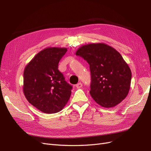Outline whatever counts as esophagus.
I'll return each mask as SVG.
<instances>
[{
	"instance_id": "esophagus-1",
	"label": "esophagus",
	"mask_w": 151,
	"mask_h": 151,
	"mask_svg": "<svg viewBox=\"0 0 151 151\" xmlns=\"http://www.w3.org/2000/svg\"><path fill=\"white\" fill-rule=\"evenodd\" d=\"M76 88H77V89H80V88H81L82 87H83V84H82V83H77V84H76Z\"/></svg>"
}]
</instances>
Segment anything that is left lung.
<instances>
[{
    "instance_id": "obj_1",
    "label": "left lung",
    "mask_w": 151,
    "mask_h": 151,
    "mask_svg": "<svg viewBox=\"0 0 151 151\" xmlns=\"http://www.w3.org/2000/svg\"><path fill=\"white\" fill-rule=\"evenodd\" d=\"M76 55L89 64L91 76L90 94L104 108L116 106L129 94L131 70L120 53L109 45L90 43L77 50Z\"/></svg>"
}]
</instances>
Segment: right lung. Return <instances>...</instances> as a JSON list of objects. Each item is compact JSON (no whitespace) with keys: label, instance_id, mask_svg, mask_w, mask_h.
I'll return each instance as SVG.
<instances>
[{"label":"right lung","instance_id":"obj_1","mask_svg":"<svg viewBox=\"0 0 151 151\" xmlns=\"http://www.w3.org/2000/svg\"><path fill=\"white\" fill-rule=\"evenodd\" d=\"M66 48L48 47L38 53L28 63L23 74V93L35 108L45 113H55L65 106L72 86L58 70Z\"/></svg>","mask_w":151,"mask_h":151}]
</instances>
